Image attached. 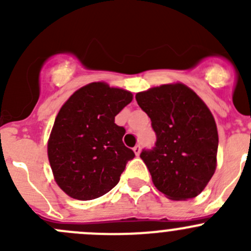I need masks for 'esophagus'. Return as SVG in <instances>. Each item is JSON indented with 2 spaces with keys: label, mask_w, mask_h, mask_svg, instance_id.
Here are the masks:
<instances>
[{
  "label": "esophagus",
  "mask_w": 251,
  "mask_h": 251,
  "mask_svg": "<svg viewBox=\"0 0 251 251\" xmlns=\"http://www.w3.org/2000/svg\"><path fill=\"white\" fill-rule=\"evenodd\" d=\"M133 151H135V154L136 155H140V153H141V146L140 144H137V146L135 147V148H133Z\"/></svg>",
  "instance_id": "obj_1"
}]
</instances>
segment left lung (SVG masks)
<instances>
[{
	"instance_id": "8db88e82",
	"label": "left lung",
	"mask_w": 251,
	"mask_h": 251,
	"mask_svg": "<svg viewBox=\"0 0 251 251\" xmlns=\"http://www.w3.org/2000/svg\"><path fill=\"white\" fill-rule=\"evenodd\" d=\"M136 100L156 136L155 147L141 153L154 186L173 201L197 197L216 170L219 135L211 111L183 83L153 87Z\"/></svg>"
}]
</instances>
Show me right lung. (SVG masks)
Masks as SVG:
<instances>
[{
	"mask_svg": "<svg viewBox=\"0 0 251 251\" xmlns=\"http://www.w3.org/2000/svg\"><path fill=\"white\" fill-rule=\"evenodd\" d=\"M132 93L92 82L70 96L54 120L48 140V160L58 186L72 198L91 201L120 181L132 149L123 143L125 128L115 116Z\"/></svg>",
	"mask_w": 251,
	"mask_h": 251,
	"instance_id": "add662e5",
	"label": "right lung"
}]
</instances>
